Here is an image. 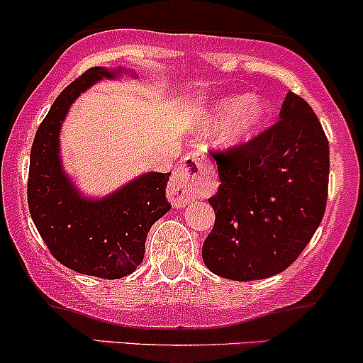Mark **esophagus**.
I'll return each mask as SVG.
<instances>
[{
  "label": "esophagus",
  "instance_id": "1",
  "mask_svg": "<svg viewBox=\"0 0 363 363\" xmlns=\"http://www.w3.org/2000/svg\"><path fill=\"white\" fill-rule=\"evenodd\" d=\"M214 189L212 167L200 152H189L182 158L168 186V196L174 207H182L195 199L211 195Z\"/></svg>",
  "mask_w": 363,
  "mask_h": 363
}]
</instances>
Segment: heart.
I'll return each instance as SVG.
<instances>
[{
  "label": "heart",
  "instance_id": "obj_1",
  "mask_svg": "<svg viewBox=\"0 0 363 363\" xmlns=\"http://www.w3.org/2000/svg\"><path fill=\"white\" fill-rule=\"evenodd\" d=\"M269 113L265 101L258 96H228L214 104L207 116L211 130L223 126L221 138L230 145L242 144L263 126Z\"/></svg>",
  "mask_w": 363,
  "mask_h": 363
}]
</instances>
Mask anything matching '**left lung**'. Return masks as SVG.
Returning a JSON list of instances; mask_svg holds the SVG:
<instances>
[{"label": "left lung", "mask_w": 363, "mask_h": 363, "mask_svg": "<svg viewBox=\"0 0 363 363\" xmlns=\"http://www.w3.org/2000/svg\"><path fill=\"white\" fill-rule=\"evenodd\" d=\"M211 156L221 184L208 199L216 221L203 263L233 281L283 272L313 239L327 207L330 152L320 119L290 91L276 124Z\"/></svg>", "instance_id": "1"}]
</instances>
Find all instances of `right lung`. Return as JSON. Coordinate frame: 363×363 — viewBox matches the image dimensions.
I'll return each mask as SVG.
<instances>
[{"instance_id":"add662e5","label":"right lung","mask_w":363,"mask_h":363,"mask_svg":"<svg viewBox=\"0 0 363 363\" xmlns=\"http://www.w3.org/2000/svg\"><path fill=\"white\" fill-rule=\"evenodd\" d=\"M117 72L93 67L61 91L36 130L29 156V214L50 255L75 272L119 279L144 259L151 226L172 207L168 174H145L104 200L82 199L60 163V128L69 105L91 84Z\"/></svg>"}]
</instances>
